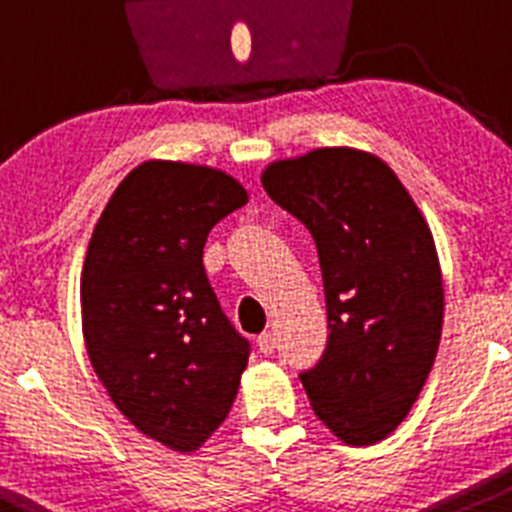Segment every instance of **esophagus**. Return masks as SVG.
<instances>
[{"instance_id":"esophagus-1","label":"esophagus","mask_w":512,"mask_h":512,"mask_svg":"<svg viewBox=\"0 0 512 512\" xmlns=\"http://www.w3.org/2000/svg\"><path fill=\"white\" fill-rule=\"evenodd\" d=\"M257 347H260L262 355H272V352H275V335H272V332H262V335L257 337Z\"/></svg>"}]
</instances>
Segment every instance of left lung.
I'll use <instances>...</instances> for the list:
<instances>
[{"label": "left lung", "instance_id": "1", "mask_svg": "<svg viewBox=\"0 0 512 512\" xmlns=\"http://www.w3.org/2000/svg\"><path fill=\"white\" fill-rule=\"evenodd\" d=\"M267 195L310 230L320 257L327 345L300 372L317 418L347 445H372L405 420L443 330L433 235L382 160L325 147L262 172Z\"/></svg>", "mask_w": 512, "mask_h": 512}]
</instances>
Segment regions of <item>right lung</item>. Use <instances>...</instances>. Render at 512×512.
I'll use <instances>...</instances> for the list:
<instances>
[{
  "label": "right lung",
  "mask_w": 512,
  "mask_h": 512,
  "mask_svg": "<svg viewBox=\"0 0 512 512\" xmlns=\"http://www.w3.org/2000/svg\"><path fill=\"white\" fill-rule=\"evenodd\" d=\"M247 202L220 170L152 160L109 197L82 267V332L119 413L197 450L230 413L250 357L202 265L212 227Z\"/></svg>",
  "instance_id": "right-lung-1"
}]
</instances>
